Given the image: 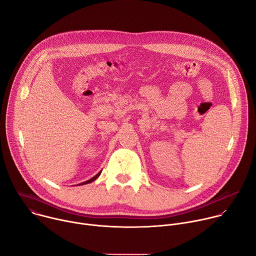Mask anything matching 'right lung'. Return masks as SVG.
Segmentation results:
<instances>
[{
	"label": "right lung",
	"instance_id": "add662e5",
	"mask_svg": "<svg viewBox=\"0 0 256 256\" xmlns=\"http://www.w3.org/2000/svg\"><path fill=\"white\" fill-rule=\"evenodd\" d=\"M100 173H101V171H100L98 174H96L94 177H92L91 179H89V180H87V181H85V182H83V184H81V186H83V184H90V182L94 181V180H95V179H96V178H97V177L100 175Z\"/></svg>",
	"mask_w": 256,
	"mask_h": 256
}]
</instances>
